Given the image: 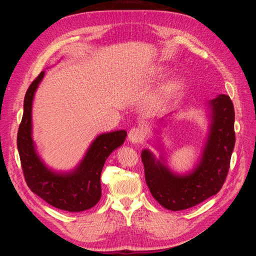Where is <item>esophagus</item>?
Wrapping results in <instances>:
<instances>
[{"label": "esophagus", "mask_w": 256, "mask_h": 256, "mask_svg": "<svg viewBox=\"0 0 256 256\" xmlns=\"http://www.w3.org/2000/svg\"><path fill=\"white\" fill-rule=\"evenodd\" d=\"M143 138H144V134L140 128L134 127L130 129L128 134V138L131 143H134V144L140 143L143 140Z\"/></svg>", "instance_id": "obj_1"}]
</instances>
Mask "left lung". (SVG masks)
<instances>
[{
    "instance_id": "obj_1",
    "label": "left lung",
    "mask_w": 256,
    "mask_h": 256,
    "mask_svg": "<svg viewBox=\"0 0 256 256\" xmlns=\"http://www.w3.org/2000/svg\"><path fill=\"white\" fill-rule=\"evenodd\" d=\"M212 127L200 164L192 173L178 176L156 161L148 150L142 152L145 180L152 196L168 210H184L216 194L226 180L235 146V112L228 95L209 102Z\"/></svg>"
}]
</instances>
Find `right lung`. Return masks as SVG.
I'll return each instance as SVG.
<instances>
[{
  "mask_svg": "<svg viewBox=\"0 0 256 256\" xmlns=\"http://www.w3.org/2000/svg\"><path fill=\"white\" fill-rule=\"evenodd\" d=\"M44 74V72L38 74L24 96V111L17 136L23 175L30 191L53 207L72 212L86 210L102 198L100 175L104 164L109 154L125 142L127 132L118 130L98 136L72 173L56 174L50 171L38 158L32 140V102Z\"/></svg>",
  "mask_w": 256,
  "mask_h": 256,
  "instance_id": "1",
  "label": "right lung"
}]
</instances>
